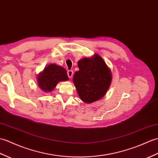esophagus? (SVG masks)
Returning a JSON list of instances; mask_svg holds the SVG:
<instances>
[{"label": "esophagus", "mask_w": 158, "mask_h": 158, "mask_svg": "<svg viewBox=\"0 0 158 158\" xmlns=\"http://www.w3.org/2000/svg\"><path fill=\"white\" fill-rule=\"evenodd\" d=\"M67 75H68L69 77L71 79L73 77V71H67Z\"/></svg>", "instance_id": "1"}]
</instances>
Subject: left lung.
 <instances>
[{
  "label": "left lung",
  "instance_id": "obj_1",
  "mask_svg": "<svg viewBox=\"0 0 158 158\" xmlns=\"http://www.w3.org/2000/svg\"><path fill=\"white\" fill-rule=\"evenodd\" d=\"M78 71L73 75V81L81 100L87 104L103 98L112 79L111 70L100 55L78 61Z\"/></svg>",
  "mask_w": 158,
  "mask_h": 158
}]
</instances>
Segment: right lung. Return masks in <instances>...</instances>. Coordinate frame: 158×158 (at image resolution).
Returning a JSON list of instances; mask_svg holds the SVG:
<instances>
[{"label": "right lung", "instance_id": "obj_1", "mask_svg": "<svg viewBox=\"0 0 158 158\" xmlns=\"http://www.w3.org/2000/svg\"><path fill=\"white\" fill-rule=\"evenodd\" d=\"M69 80L67 71L61 66L50 64L37 76L38 87L44 92H51L60 81Z\"/></svg>", "mask_w": 158, "mask_h": 158}]
</instances>
